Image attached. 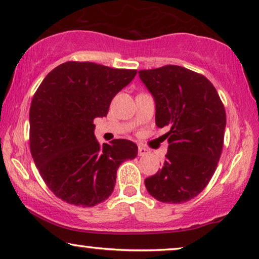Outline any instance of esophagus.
<instances>
[{
	"label": "esophagus",
	"instance_id": "1",
	"mask_svg": "<svg viewBox=\"0 0 259 259\" xmlns=\"http://www.w3.org/2000/svg\"><path fill=\"white\" fill-rule=\"evenodd\" d=\"M149 154V150L147 148H144V147H142V145H140V147H138V156H145V155H148Z\"/></svg>",
	"mask_w": 259,
	"mask_h": 259
}]
</instances>
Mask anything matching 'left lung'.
Returning a JSON list of instances; mask_svg holds the SVG:
<instances>
[{
    "mask_svg": "<svg viewBox=\"0 0 259 259\" xmlns=\"http://www.w3.org/2000/svg\"><path fill=\"white\" fill-rule=\"evenodd\" d=\"M155 98L156 125L167 128V152L162 169L145 178L152 197L184 203L205 189L214 174L224 143V105L209 79L180 65L140 70Z\"/></svg>",
    "mask_w": 259,
    "mask_h": 259,
    "instance_id": "1",
    "label": "left lung"
}]
</instances>
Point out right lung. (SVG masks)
<instances>
[{
	"label": "right lung",
	"mask_w": 259,
	"mask_h": 259,
	"mask_svg": "<svg viewBox=\"0 0 259 259\" xmlns=\"http://www.w3.org/2000/svg\"><path fill=\"white\" fill-rule=\"evenodd\" d=\"M137 74L93 62L69 61L53 69L36 90L29 142L39 175L54 195L90 207L112 194L118 166L137 156L129 140L98 143L94 119L104 117L116 94Z\"/></svg>",
	"instance_id": "add662e5"
}]
</instances>
